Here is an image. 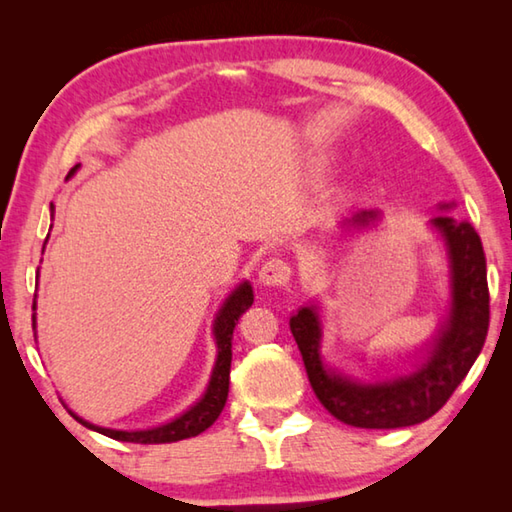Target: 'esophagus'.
<instances>
[{"label":"esophagus","instance_id":"esophagus-1","mask_svg":"<svg viewBox=\"0 0 512 512\" xmlns=\"http://www.w3.org/2000/svg\"><path fill=\"white\" fill-rule=\"evenodd\" d=\"M291 277H293L291 264L287 259H280V257L266 259L262 271H259V282L266 284V287H284V284H289Z\"/></svg>","mask_w":512,"mask_h":512}]
</instances>
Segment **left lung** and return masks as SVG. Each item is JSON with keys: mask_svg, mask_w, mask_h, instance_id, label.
I'll list each match as a JSON object with an SVG mask.
<instances>
[{"mask_svg": "<svg viewBox=\"0 0 512 512\" xmlns=\"http://www.w3.org/2000/svg\"><path fill=\"white\" fill-rule=\"evenodd\" d=\"M375 219L377 212L361 210L348 223L368 225ZM431 223L447 241L452 262V311L424 366L413 375L384 384H359L325 368L320 361L316 307H302L289 323L320 404L336 420L352 427L400 429L429 420L443 409L470 372L488 336L490 291L481 237L470 223L456 221L449 214L433 216Z\"/></svg>", "mask_w": 512, "mask_h": 512, "instance_id": "left-lung-1", "label": "left lung"}]
</instances>
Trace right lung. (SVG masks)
<instances>
[{
  "label": "right lung",
  "instance_id": "obj_1",
  "mask_svg": "<svg viewBox=\"0 0 512 512\" xmlns=\"http://www.w3.org/2000/svg\"><path fill=\"white\" fill-rule=\"evenodd\" d=\"M79 167V164H76ZM76 167L69 171L74 173ZM253 305V287L248 282L241 284V287L232 293V296L225 300L221 307L219 316L214 320V336H216V348H219V357H216V366L212 370L210 386H207L205 395L201 402L192 406L187 413L180 415L178 420L169 424H162V427H155L149 431H115V429H103L94 427V424L81 420L79 415H74L76 420L85 424L88 429H94L103 433V436L121 440V443H140V445H160V443H176V440H185L198 436L207 427H212L214 420L219 418L225 400H228V388H230V363H232V332H235L237 320L241 314ZM36 307V305H33Z\"/></svg>",
  "mask_w": 512,
  "mask_h": 512
}]
</instances>
